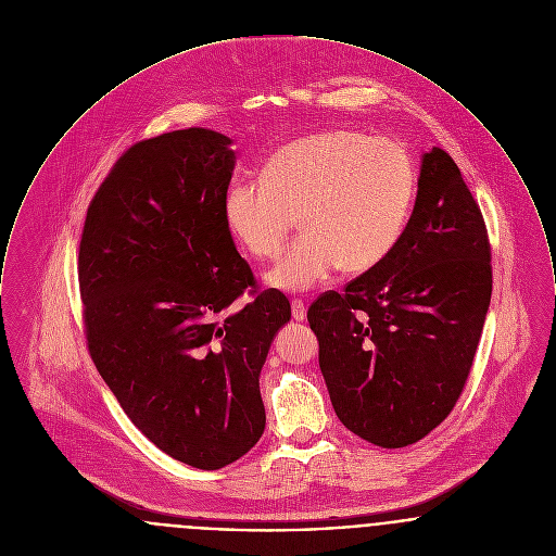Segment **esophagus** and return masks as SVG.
Instances as JSON below:
<instances>
[{"label": "esophagus", "mask_w": 556, "mask_h": 556, "mask_svg": "<svg viewBox=\"0 0 556 556\" xmlns=\"http://www.w3.org/2000/svg\"><path fill=\"white\" fill-rule=\"evenodd\" d=\"M292 318L296 321H303L307 318V305L303 299H292Z\"/></svg>", "instance_id": "esophagus-1"}]
</instances>
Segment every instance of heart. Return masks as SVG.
<instances>
[{
	"mask_svg": "<svg viewBox=\"0 0 556 556\" xmlns=\"http://www.w3.org/2000/svg\"><path fill=\"white\" fill-rule=\"evenodd\" d=\"M416 174L408 152L387 138L332 129L280 148L262 181H235L224 197L230 232L257 260H274L294 217L305 235L267 274L280 291H307L341 265L366 271L397 244Z\"/></svg>",
	"mask_w": 556,
	"mask_h": 556,
	"instance_id": "1",
	"label": "heart"
}]
</instances>
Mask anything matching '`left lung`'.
I'll use <instances>...</instances> for the list:
<instances>
[{
    "mask_svg": "<svg viewBox=\"0 0 556 556\" xmlns=\"http://www.w3.org/2000/svg\"><path fill=\"white\" fill-rule=\"evenodd\" d=\"M492 299V247L454 159L422 154L395 249L307 312L339 420L375 445L429 435L467 384Z\"/></svg>",
    "mask_w": 556,
    "mask_h": 556,
    "instance_id": "8db88e82",
    "label": "left lung"
}]
</instances>
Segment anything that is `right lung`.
Masks as SVG:
<instances>
[{"instance_id": "add662e5", "label": "right lung", "mask_w": 556, "mask_h": 556, "mask_svg": "<svg viewBox=\"0 0 556 556\" xmlns=\"http://www.w3.org/2000/svg\"><path fill=\"white\" fill-rule=\"evenodd\" d=\"M230 144L190 127L127 148L89 203L77 260L98 372L159 450L203 470L264 435L260 372L291 320L226 224ZM244 291L252 301L232 308Z\"/></svg>"}]
</instances>
